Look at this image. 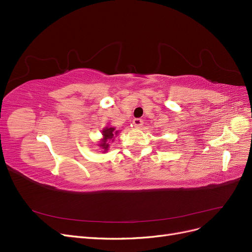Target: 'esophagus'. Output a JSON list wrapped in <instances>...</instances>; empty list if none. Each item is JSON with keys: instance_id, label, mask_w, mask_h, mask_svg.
Wrapping results in <instances>:
<instances>
[{"instance_id": "1", "label": "esophagus", "mask_w": 252, "mask_h": 252, "mask_svg": "<svg viewBox=\"0 0 252 252\" xmlns=\"http://www.w3.org/2000/svg\"><path fill=\"white\" fill-rule=\"evenodd\" d=\"M132 123L135 128H140L143 125V120L142 119H134L132 121Z\"/></svg>"}]
</instances>
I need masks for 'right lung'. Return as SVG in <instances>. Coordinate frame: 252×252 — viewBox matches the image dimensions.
Here are the masks:
<instances>
[{
	"mask_svg": "<svg viewBox=\"0 0 252 252\" xmlns=\"http://www.w3.org/2000/svg\"><path fill=\"white\" fill-rule=\"evenodd\" d=\"M118 132H119V131L116 130V128H114V127H109V126H107V127H105V128L103 129V131H102L103 139H102V142H101L100 144H98V146L102 147V149L104 150V152L107 151L108 148H109V142H108V140H109V141L112 140V142H113V136L117 135Z\"/></svg>",
	"mask_w": 252,
	"mask_h": 252,
	"instance_id": "right-lung-1",
	"label": "right lung"
}]
</instances>
